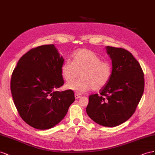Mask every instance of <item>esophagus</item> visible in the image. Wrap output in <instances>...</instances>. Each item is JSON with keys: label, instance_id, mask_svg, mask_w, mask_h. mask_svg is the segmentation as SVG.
I'll return each mask as SVG.
<instances>
[{"label": "esophagus", "instance_id": "esophagus-1", "mask_svg": "<svg viewBox=\"0 0 155 155\" xmlns=\"http://www.w3.org/2000/svg\"><path fill=\"white\" fill-rule=\"evenodd\" d=\"M74 97H75V99H79L80 97H81V95L77 94V93H76V94H74Z\"/></svg>", "mask_w": 155, "mask_h": 155}]
</instances>
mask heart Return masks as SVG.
Listing matches in <instances>:
<instances>
[{
  "mask_svg": "<svg viewBox=\"0 0 155 155\" xmlns=\"http://www.w3.org/2000/svg\"><path fill=\"white\" fill-rule=\"evenodd\" d=\"M73 61H65L61 72L67 82L76 78L80 73L79 79L66 84L69 90L82 94L91 89L99 90L109 82L112 74V66L108 61L101 60V57L93 51L83 48L77 50L72 55Z\"/></svg>",
  "mask_w": 155,
  "mask_h": 155,
  "instance_id": "1",
  "label": "heart"
}]
</instances>
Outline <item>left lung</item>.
<instances>
[{"label":"left lung","mask_w":155,"mask_h":155,"mask_svg":"<svg viewBox=\"0 0 155 155\" xmlns=\"http://www.w3.org/2000/svg\"><path fill=\"white\" fill-rule=\"evenodd\" d=\"M112 60V74L99 95L89 96L86 112L99 125L113 127L129 119L144 91V74L139 62L122 48L107 47Z\"/></svg>","instance_id":"left-lung-1"}]
</instances>
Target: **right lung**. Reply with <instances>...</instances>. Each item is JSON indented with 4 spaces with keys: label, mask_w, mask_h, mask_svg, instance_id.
Here are the masks:
<instances>
[{
    "label": "right lung",
    "mask_w": 155,
    "mask_h": 155,
    "mask_svg": "<svg viewBox=\"0 0 155 155\" xmlns=\"http://www.w3.org/2000/svg\"><path fill=\"white\" fill-rule=\"evenodd\" d=\"M64 61L54 45L39 46L22 56L12 73L10 89L17 112L35 129L54 127L74 101L73 90H57L64 83Z\"/></svg>",
    "instance_id": "add662e5"
}]
</instances>
